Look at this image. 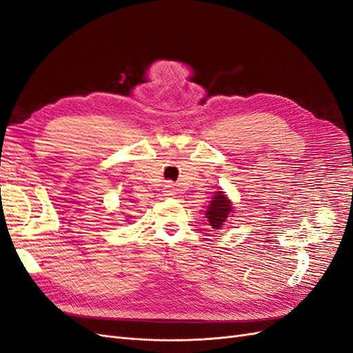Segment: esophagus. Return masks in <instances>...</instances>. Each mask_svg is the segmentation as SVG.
I'll return each instance as SVG.
<instances>
[{
	"label": "esophagus",
	"mask_w": 353,
	"mask_h": 353,
	"mask_svg": "<svg viewBox=\"0 0 353 353\" xmlns=\"http://www.w3.org/2000/svg\"><path fill=\"white\" fill-rule=\"evenodd\" d=\"M175 184L172 183V181H168V183H165L163 185V194L165 196H175Z\"/></svg>",
	"instance_id": "1"
}]
</instances>
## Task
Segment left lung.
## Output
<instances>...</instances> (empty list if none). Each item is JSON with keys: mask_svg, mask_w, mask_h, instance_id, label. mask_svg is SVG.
I'll use <instances>...</instances> for the list:
<instances>
[{"mask_svg": "<svg viewBox=\"0 0 353 353\" xmlns=\"http://www.w3.org/2000/svg\"><path fill=\"white\" fill-rule=\"evenodd\" d=\"M231 210V201L225 197L222 191H218V193H215V197L210 201V206L206 212V218L213 228L219 230L223 225V222L230 216Z\"/></svg>", "mask_w": 353, "mask_h": 353, "instance_id": "obj_1", "label": "left lung"}]
</instances>
